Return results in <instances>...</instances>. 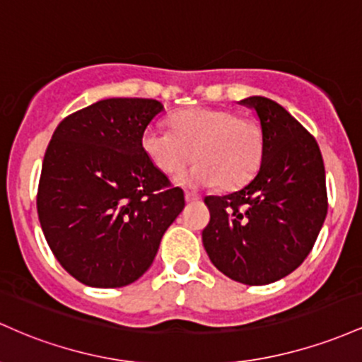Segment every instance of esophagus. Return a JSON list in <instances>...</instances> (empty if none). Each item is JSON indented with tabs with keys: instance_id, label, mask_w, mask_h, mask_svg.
<instances>
[{
	"instance_id": "1",
	"label": "esophagus",
	"mask_w": 362,
	"mask_h": 362,
	"mask_svg": "<svg viewBox=\"0 0 362 362\" xmlns=\"http://www.w3.org/2000/svg\"><path fill=\"white\" fill-rule=\"evenodd\" d=\"M185 200L188 202V203L197 202V200H200V194L194 193V192H186V193H185Z\"/></svg>"
}]
</instances>
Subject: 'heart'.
Segmentation results:
<instances>
[{
    "label": "heart",
    "mask_w": 362,
    "mask_h": 362,
    "mask_svg": "<svg viewBox=\"0 0 362 362\" xmlns=\"http://www.w3.org/2000/svg\"><path fill=\"white\" fill-rule=\"evenodd\" d=\"M169 124L170 129L152 124L141 135L144 152L168 176H177L193 157L197 164L182 181L235 189L262 164V129L233 111L197 105L174 112Z\"/></svg>",
    "instance_id": "1"
}]
</instances>
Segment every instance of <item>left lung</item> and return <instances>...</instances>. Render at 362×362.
Listing matches in <instances>:
<instances>
[{
  "label": "left lung",
  "instance_id": "8db88e82",
  "mask_svg": "<svg viewBox=\"0 0 362 362\" xmlns=\"http://www.w3.org/2000/svg\"><path fill=\"white\" fill-rule=\"evenodd\" d=\"M253 107L263 135L262 165L238 192L205 197L202 239L222 274L265 286L294 272L315 246L328 210L325 165L315 136L282 105L262 95Z\"/></svg>",
  "mask_w": 362,
  "mask_h": 362
}]
</instances>
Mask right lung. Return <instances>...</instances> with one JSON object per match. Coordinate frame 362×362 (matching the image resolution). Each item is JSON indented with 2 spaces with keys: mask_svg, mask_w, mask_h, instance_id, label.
<instances>
[{
  "mask_svg": "<svg viewBox=\"0 0 362 362\" xmlns=\"http://www.w3.org/2000/svg\"><path fill=\"white\" fill-rule=\"evenodd\" d=\"M156 99H104L71 112L52 133L37 214L52 255L90 287H123L152 265L160 239L185 209L141 147Z\"/></svg>",
  "mask_w": 362,
  "mask_h": 362,
  "instance_id": "1",
  "label": "right lung"
}]
</instances>
